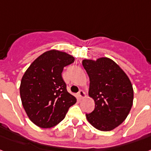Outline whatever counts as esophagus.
Here are the masks:
<instances>
[{
  "label": "esophagus",
  "mask_w": 151,
  "mask_h": 151,
  "mask_svg": "<svg viewBox=\"0 0 151 151\" xmlns=\"http://www.w3.org/2000/svg\"><path fill=\"white\" fill-rule=\"evenodd\" d=\"M85 96H86V94L83 90H80L78 93V98L79 99H83Z\"/></svg>",
  "instance_id": "1"
}]
</instances>
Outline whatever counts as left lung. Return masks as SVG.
Returning a JSON list of instances; mask_svg holds the SVG:
<instances>
[{"mask_svg": "<svg viewBox=\"0 0 151 151\" xmlns=\"http://www.w3.org/2000/svg\"><path fill=\"white\" fill-rule=\"evenodd\" d=\"M83 65L90 81L89 96L95 102L94 110L86 114L87 120L96 129L110 131L125 120L131 109L134 100L131 82L109 58L84 59Z\"/></svg>", "mask_w": 151, "mask_h": 151, "instance_id": "8db88e82", "label": "left lung"}]
</instances>
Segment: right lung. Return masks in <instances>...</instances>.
<instances>
[{
	"mask_svg": "<svg viewBox=\"0 0 151 151\" xmlns=\"http://www.w3.org/2000/svg\"><path fill=\"white\" fill-rule=\"evenodd\" d=\"M73 56L58 50L44 52L32 62L22 78L20 96L28 118L36 126L50 128L64 119L76 98L68 93L62 77Z\"/></svg>",
	"mask_w": 151,
	"mask_h": 151,
	"instance_id": "1",
	"label": "right lung"
}]
</instances>
